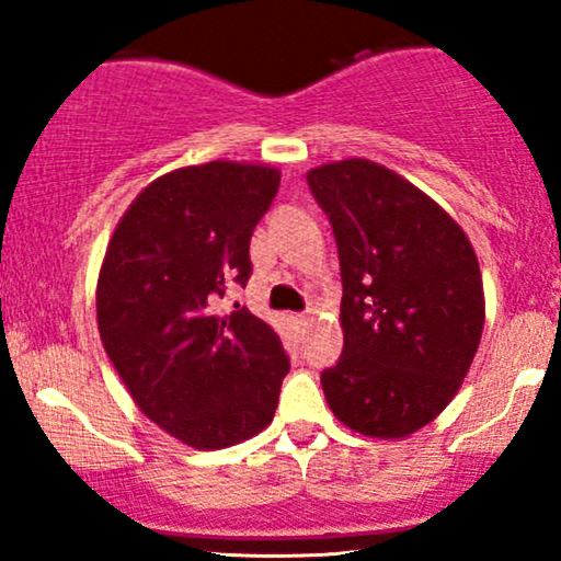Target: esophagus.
<instances>
[{
	"label": "esophagus",
	"instance_id": "obj_1",
	"mask_svg": "<svg viewBox=\"0 0 561 561\" xmlns=\"http://www.w3.org/2000/svg\"><path fill=\"white\" fill-rule=\"evenodd\" d=\"M293 321H295V324H298V327H308V321H311V313H308V311L295 313Z\"/></svg>",
	"mask_w": 561,
	"mask_h": 561
}]
</instances>
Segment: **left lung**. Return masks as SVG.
Returning a JSON list of instances; mask_svg holds the SVG:
<instances>
[{"label":"left lung","mask_w":561,"mask_h":561,"mask_svg":"<svg viewBox=\"0 0 561 561\" xmlns=\"http://www.w3.org/2000/svg\"><path fill=\"white\" fill-rule=\"evenodd\" d=\"M306 179L343 276L345 343L321 371L327 403L356 433H416L450 403L480 345L478 255L440 205L385 165L353 158Z\"/></svg>","instance_id":"left-lung-1"}]
</instances>
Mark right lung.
<instances>
[{"mask_svg": "<svg viewBox=\"0 0 561 561\" xmlns=\"http://www.w3.org/2000/svg\"><path fill=\"white\" fill-rule=\"evenodd\" d=\"M279 171L214 160L165 173L134 199L107 244L96 324L141 414L186 446L227 448L274 420L289 358L266 321L237 306L250 237Z\"/></svg>", "mask_w": 561, "mask_h": 561, "instance_id": "obj_1", "label": "right lung"}]
</instances>
